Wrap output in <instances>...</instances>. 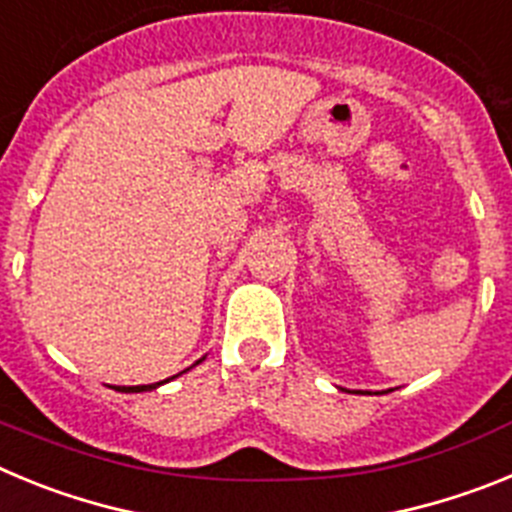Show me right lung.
Masks as SVG:
<instances>
[{"label": "right lung", "instance_id": "1", "mask_svg": "<svg viewBox=\"0 0 512 512\" xmlns=\"http://www.w3.org/2000/svg\"><path fill=\"white\" fill-rule=\"evenodd\" d=\"M200 361H197V364H200ZM174 377H179V374H174ZM166 382H169V379H164V382H156V384H138V387H117V392H148V390H156V387H161V384H166Z\"/></svg>", "mask_w": 512, "mask_h": 512}]
</instances>
